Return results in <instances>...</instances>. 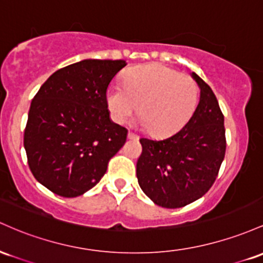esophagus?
I'll return each instance as SVG.
<instances>
[{
	"mask_svg": "<svg viewBox=\"0 0 263 263\" xmlns=\"http://www.w3.org/2000/svg\"><path fill=\"white\" fill-rule=\"evenodd\" d=\"M128 138H129V139H138V135L137 134H135V133H133V132H129L128 133Z\"/></svg>",
	"mask_w": 263,
	"mask_h": 263,
	"instance_id": "1",
	"label": "esophagus"
}]
</instances>
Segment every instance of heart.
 <instances>
[{"instance_id": "heart-1", "label": "heart", "mask_w": 263, "mask_h": 263, "mask_svg": "<svg viewBox=\"0 0 263 263\" xmlns=\"http://www.w3.org/2000/svg\"><path fill=\"white\" fill-rule=\"evenodd\" d=\"M199 99L193 77L158 63L130 69L124 77V87L111 85L105 96L113 120L124 123L139 109L140 125L156 137L181 129L195 113Z\"/></svg>"}]
</instances>
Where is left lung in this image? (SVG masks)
<instances>
[{"instance_id": "1", "label": "left lung", "mask_w": 263, "mask_h": 263, "mask_svg": "<svg viewBox=\"0 0 263 263\" xmlns=\"http://www.w3.org/2000/svg\"><path fill=\"white\" fill-rule=\"evenodd\" d=\"M200 87L195 113L178 133L163 140L141 138L137 178L156 205L178 209L205 195L225 158L223 114L209 84L191 73Z\"/></svg>"}]
</instances>
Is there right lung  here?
Segmentation results:
<instances>
[{
	"instance_id": "1",
	"label": "right lung",
	"mask_w": 263,
	"mask_h": 263,
	"mask_svg": "<svg viewBox=\"0 0 263 263\" xmlns=\"http://www.w3.org/2000/svg\"><path fill=\"white\" fill-rule=\"evenodd\" d=\"M125 66L122 60L77 62L53 73L34 96L23 145L33 176L52 193L83 195L125 143L128 130L111 122L105 100Z\"/></svg>"
}]
</instances>
